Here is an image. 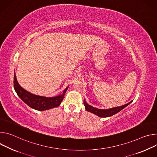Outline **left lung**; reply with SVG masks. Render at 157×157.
<instances>
[{
    "mask_svg": "<svg viewBox=\"0 0 157 157\" xmlns=\"http://www.w3.org/2000/svg\"><path fill=\"white\" fill-rule=\"evenodd\" d=\"M132 101H130L129 103H128L127 104H125V105H124L117 107H113V108H111V109H100L94 107L89 105V104L85 101V99L83 100V103L85 105V109L87 112H91V113L97 115L99 117L105 118V117H111V116L117 113L118 112H120L121 110H123L125 107L128 106L130 103H131L132 102Z\"/></svg>",
    "mask_w": 157,
    "mask_h": 157,
    "instance_id": "1",
    "label": "left lung"
}]
</instances>
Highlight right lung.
Listing matches in <instances>:
<instances>
[{"label": "right lung", "instance_id": "1", "mask_svg": "<svg viewBox=\"0 0 157 157\" xmlns=\"http://www.w3.org/2000/svg\"><path fill=\"white\" fill-rule=\"evenodd\" d=\"M13 86L17 94L24 102L30 108L39 111L47 110L59 106L68 87V86L63 90L62 94L56 97H46L37 95L30 93L22 87L17 82L15 73H14L13 77Z\"/></svg>", "mask_w": 157, "mask_h": 157}]
</instances>
